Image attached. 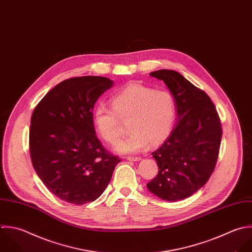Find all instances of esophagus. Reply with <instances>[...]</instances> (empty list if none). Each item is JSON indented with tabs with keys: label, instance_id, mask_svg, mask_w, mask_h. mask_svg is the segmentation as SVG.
Here are the masks:
<instances>
[{
	"label": "esophagus",
	"instance_id": "obj_1",
	"mask_svg": "<svg viewBox=\"0 0 252 252\" xmlns=\"http://www.w3.org/2000/svg\"><path fill=\"white\" fill-rule=\"evenodd\" d=\"M126 159L129 160V161H139V160H141L140 157H135V156H128V157H126Z\"/></svg>",
	"mask_w": 252,
	"mask_h": 252
}]
</instances>
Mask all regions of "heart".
<instances>
[{"label": "heart", "instance_id": "1", "mask_svg": "<svg viewBox=\"0 0 252 252\" xmlns=\"http://www.w3.org/2000/svg\"><path fill=\"white\" fill-rule=\"evenodd\" d=\"M112 109L97 106L93 122L98 134L109 144H116L121 136L120 120L127 122L129 134L119 142L120 153H135L151 145L164 142L170 135L176 105L167 90H155L141 84H131L111 98Z\"/></svg>", "mask_w": 252, "mask_h": 252}]
</instances>
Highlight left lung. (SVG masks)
Masks as SVG:
<instances>
[{
  "label": "left lung",
  "mask_w": 252,
  "mask_h": 252,
  "mask_svg": "<svg viewBox=\"0 0 252 252\" xmlns=\"http://www.w3.org/2000/svg\"><path fill=\"white\" fill-rule=\"evenodd\" d=\"M150 75L163 80L172 93L177 123L164 144L152 152L159 168L148 190L167 201H178L199 190L214 172L222 126L210 97L180 72L159 69Z\"/></svg>",
  "instance_id": "1"
}]
</instances>
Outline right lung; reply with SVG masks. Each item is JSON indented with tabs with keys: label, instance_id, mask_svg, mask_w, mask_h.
<instances>
[{
	"label": "right lung",
	"instance_id": "right-lung-1",
	"mask_svg": "<svg viewBox=\"0 0 252 252\" xmlns=\"http://www.w3.org/2000/svg\"><path fill=\"white\" fill-rule=\"evenodd\" d=\"M113 83L92 75L65 79L32 113L29 151L33 168L45 187L67 203L96 200L121 162L103 147L93 122L95 102Z\"/></svg>",
	"mask_w": 252,
	"mask_h": 252
}]
</instances>
